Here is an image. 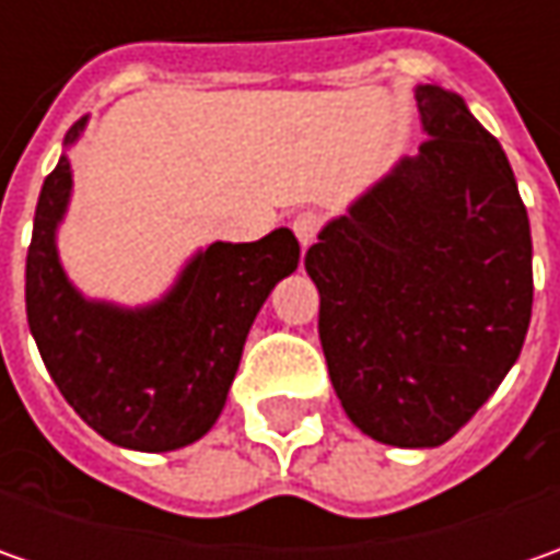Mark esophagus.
Wrapping results in <instances>:
<instances>
[{"instance_id":"esophagus-1","label":"esophagus","mask_w":560,"mask_h":560,"mask_svg":"<svg viewBox=\"0 0 560 560\" xmlns=\"http://www.w3.org/2000/svg\"><path fill=\"white\" fill-rule=\"evenodd\" d=\"M320 226H324V214L320 211H314V208H308V211H299L295 218H292V233L299 236V243H302V248H308L317 240V233H320Z\"/></svg>"}]
</instances>
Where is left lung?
<instances>
[{
	"instance_id": "obj_1",
	"label": "left lung",
	"mask_w": 560,
	"mask_h": 560,
	"mask_svg": "<svg viewBox=\"0 0 560 560\" xmlns=\"http://www.w3.org/2000/svg\"><path fill=\"white\" fill-rule=\"evenodd\" d=\"M415 159L320 230L305 270L349 420L371 440H452L521 355L533 312L527 208L462 96L418 86Z\"/></svg>"
}]
</instances>
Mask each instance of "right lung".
I'll list each match as a JSON object with an SVG mask.
<instances>
[{
  "instance_id": "1",
  "label": "right lung",
  "mask_w": 560,
  "mask_h": 560,
  "mask_svg": "<svg viewBox=\"0 0 560 560\" xmlns=\"http://www.w3.org/2000/svg\"><path fill=\"white\" fill-rule=\"evenodd\" d=\"M83 120L68 130L74 142ZM71 192L61 155L43 180L27 248V324L55 386L98 436L137 452L202 440L236 376L248 327L277 280L299 268V240L280 226L258 243L199 252L171 295L142 312L80 299L55 255Z\"/></svg>"
}]
</instances>
